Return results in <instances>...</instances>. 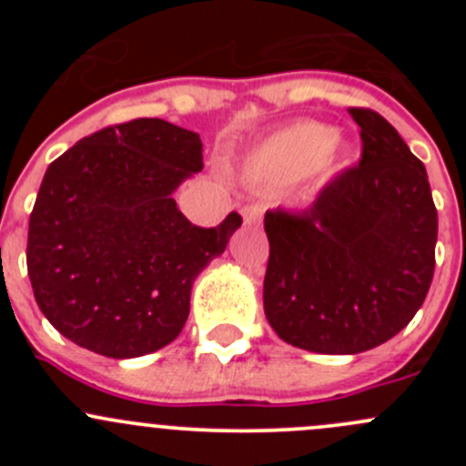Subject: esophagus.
I'll list each match as a JSON object with an SVG mask.
<instances>
[{"mask_svg": "<svg viewBox=\"0 0 466 466\" xmlns=\"http://www.w3.org/2000/svg\"><path fill=\"white\" fill-rule=\"evenodd\" d=\"M263 211H266V207L259 205V203L246 205V207H243V209H241L243 223H246V225H257V223H261Z\"/></svg>", "mask_w": 466, "mask_h": 466, "instance_id": "1", "label": "esophagus"}]
</instances>
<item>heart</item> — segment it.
Instances as JSON below:
<instances>
[{
  "instance_id": "obj_1",
  "label": "heart",
  "mask_w": 466,
  "mask_h": 466,
  "mask_svg": "<svg viewBox=\"0 0 466 466\" xmlns=\"http://www.w3.org/2000/svg\"><path fill=\"white\" fill-rule=\"evenodd\" d=\"M347 157V144L316 121L286 126L250 150L243 171L257 185H293L316 168H336Z\"/></svg>"
}]
</instances>
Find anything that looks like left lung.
<instances>
[{
    "instance_id": "8db88e82",
    "label": "left lung",
    "mask_w": 466,
    "mask_h": 466,
    "mask_svg": "<svg viewBox=\"0 0 466 466\" xmlns=\"http://www.w3.org/2000/svg\"><path fill=\"white\" fill-rule=\"evenodd\" d=\"M360 159L304 211H266L263 311L316 354H360L397 336L435 270L437 209L426 168L379 112L350 107Z\"/></svg>"
}]
</instances>
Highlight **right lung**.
I'll return each mask as SVG.
<instances>
[{"mask_svg": "<svg viewBox=\"0 0 466 466\" xmlns=\"http://www.w3.org/2000/svg\"><path fill=\"white\" fill-rule=\"evenodd\" d=\"M203 171L198 133L133 119L49 164L29 220L26 268L45 318L78 347L135 359L180 336L194 279L241 216L198 228L173 191Z\"/></svg>", "mask_w": 466, "mask_h": 466, "instance_id": "add662e5", "label": "right lung"}]
</instances>
